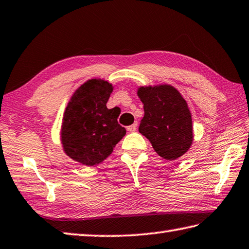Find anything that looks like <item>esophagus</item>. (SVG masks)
Wrapping results in <instances>:
<instances>
[{
  "label": "esophagus",
  "mask_w": 249,
  "mask_h": 249,
  "mask_svg": "<svg viewBox=\"0 0 249 249\" xmlns=\"http://www.w3.org/2000/svg\"><path fill=\"white\" fill-rule=\"evenodd\" d=\"M136 129H137V124L135 123V124H133V125H129V126H127V130L128 132H136Z\"/></svg>",
  "instance_id": "1"
}]
</instances>
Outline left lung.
Here are the masks:
<instances>
[{
	"instance_id": "obj_1",
	"label": "left lung",
	"mask_w": 249,
	"mask_h": 249,
	"mask_svg": "<svg viewBox=\"0 0 249 249\" xmlns=\"http://www.w3.org/2000/svg\"><path fill=\"white\" fill-rule=\"evenodd\" d=\"M137 94L144 111L139 133L163 159L182 157L194 138L192 114L182 94L171 85L140 87Z\"/></svg>"
}]
</instances>
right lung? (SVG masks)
<instances>
[{
  "instance_id": "1",
  "label": "right lung",
  "mask_w": 249,
  "mask_h": 249,
  "mask_svg": "<svg viewBox=\"0 0 249 249\" xmlns=\"http://www.w3.org/2000/svg\"><path fill=\"white\" fill-rule=\"evenodd\" d=\"M113 86L103 79H89L76 90L67 105L61 129L63 149L79 163L93 166L107 159L125 136L119 113L107 109Z\"/></svg>"
}]
</instances>
